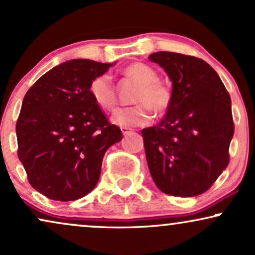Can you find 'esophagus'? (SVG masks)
<instances>
[{"label": "esophagus", "instance_id": "34e87169", "mask_svg": "<svg viewBox=\"0 0 255 255\" xmlns=\"http://www.w3.org/2000/svg\"><path fill=\"white\" fill-rule=\"evenodd\" d=\"M122 132H123V134H128V133H130V132H132V128H122Z\"/></svg>", "mask_w": 255, "mask_h": 255}]
</instances>
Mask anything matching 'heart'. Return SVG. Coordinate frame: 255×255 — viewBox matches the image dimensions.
<instances>
[{"mask_svg":"<svg viewBox=\"0 0 255 255\" xmlns=\"http://www.w3.org/2000/svg\"><path fill=\"white\" fill-rule=\"evenodd\" d=\"M123 74L138 85L132 97V103L136 105L118 109L112 116L115 124L123 128L142 127L151 121L150 110H153L157 115L168 111L172 103V92L164 83L158 80V74L152 67L142 62H134L127 66ZM90 93L97 105L104 110L111 111L117 104V94L109 74L94 78L90 84Z\"/></svg>","mask_w":255,"mask_h":255,"instance_id":"1","label":"heart"}]
</instances>
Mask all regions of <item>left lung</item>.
I'll use <instances>...</instances> for the list:
<instances>
[{
	"instance_id": "8db88e82",
	"label": "left lung",
	"mask_w": 255,
	"mask_h": 255,
	"mask_svg": "<svg viewBox=\"0 0 255 255\" xmlns=\"http://www.w3.org/2000/svg\"><path fill=\"white\" fill-rule=\"evenodd\" d=\"M149 59L172 83V103L165 117L142 130L150 174L163 193L197 196L228 165L234 134L231 97L202 59L172 52L152 53Z\"/></svg>"
}]
</instances>
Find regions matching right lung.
Returning <instances> with one entry per match:
<instances>
[{"instance_id":"obj_1","label":"right lung","mask_w":255,"mask_h":255,"mask_svg":"<svg viewBox=\"0 0 255 255\" xmlns=\"http://www.w3.org/2000/svg\"><path fill=\"white\" fill-rule=\"evenodd\" d=\"M115 64L73 59L55 66L28 90L16 123L17 156L34 189L51 200L91 193L106 150L122 131L90 93L94 78Z\"/></svg>"}]
</instances>
